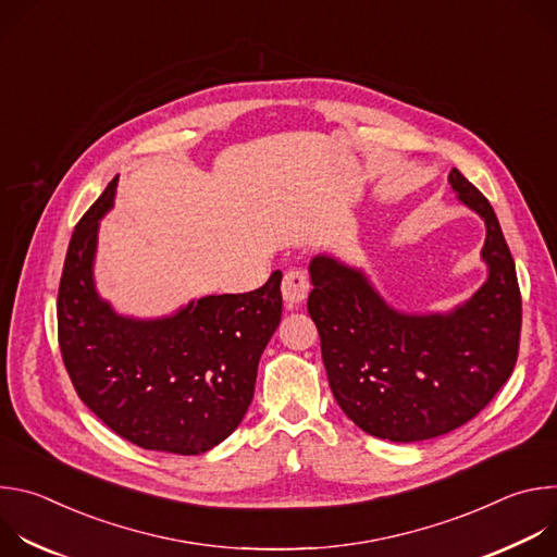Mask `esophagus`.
Listing matches in <instances>:
<instances>
[{"mask_svg":"<svg viewBox=\"0 0 557 557\" xmlns=\"http://www.w3.org/2000/svg\"><path fill=\"white\" fill-rule=\"evenodd\" d=\"M310 282L301 271H288L282 282V297L288 306H297L308 297Z\"/></svg>","mask_w":557,"mask_h":557,"instance_id":"obj_1","label":"esophagus"}]
</instances>
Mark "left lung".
Segmentation results:
<instances>
[{"instance_id":"left-lung-1","label":"left lung","mask_w":557,"mask_h":557,"mask_svg":"<svg viewBox=\"0 0 557 557\" xmlns=\"http://www.w3.org/2000/svg\"><path fill=\"white\" fill-rule=\"evenodd\" d=\"M447 181L485 222L487 280L469 299L449 310H401L361 267L333 253L308 264V312L335 401L357 428L392 443L436 438L471 421L518 357L522 301L494 207L458 170Z\"/></svg>"}]
</instances>
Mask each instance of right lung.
<instances>
[{"label":"right lung","mask_w":557,"mask_h":557,"mask_svg":"<svg viewBox=\"0 0 557 557\" xmlns=\"http://www.w3.org/2000/svg\"><path fill=\"white\" fill-rule=\"evenodd\" d=\"M119 176L78 220L59 299V346L82 401L119 436L198 456L243 423L260 357L282 320V273L251 293L205 295L170 314L114 310L95 280L99 228Z\"/></svg>","instance_id":"1"}]
</instances>
